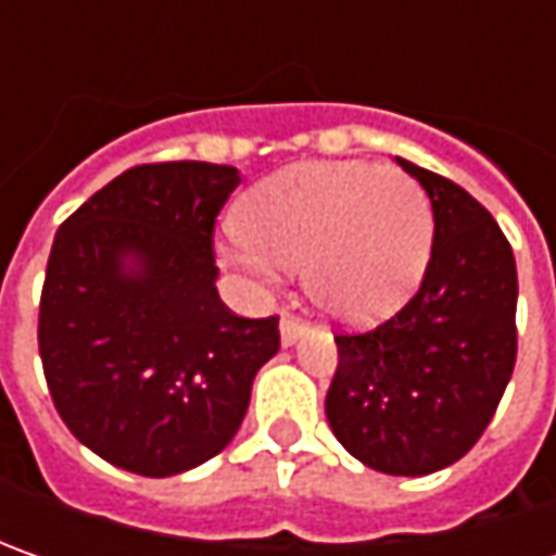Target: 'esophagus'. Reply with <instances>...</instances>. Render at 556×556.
I'll use <instances>...</instances> for the list:
<instances>
[{"mask_svg": "<svg viewBox=\"0 0 556 556\" xmlns=\"http://www.w3.org/2000/svg\"><path fill=\"white\" fill-rule=\"evenodd\" d=\"M278 331H281V343H285V346H293L296 340H303V337H306V325H300V321H293L290 315H285Z\"/></svg>", "mask_w": 556, "mask_h": 556, "instance_id": "obj_1", "label": "esophagus"}]
</instances>
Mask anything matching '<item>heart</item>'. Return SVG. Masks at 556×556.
Returning <instances> with one entry per match:
<instances>
[{
  "label": "heart",
  "instance_id": "heart-1",
  "mask_svg": "<svg viewBox=\"0 0 556 556\" xmlns=\"http://www.w3.org/2000/svg\"><path fill=\"white\" fill-rule=\"evenodd\" d=\"M433 213L402 169L300 163L260 182L238 206L219 260L271 285L303 268L309 300L343 325H374L405 306L424 278Z\"/></svg>",
  "mask_w": 556,
  "mask_h": 556
}]
</instances>
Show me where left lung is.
<instances>
[{"label": "left lung", "instance_id": "1", "mask_svg": "<svg viewBox=\"0 0 556 556\" xmlns=\"http://www.w3.org/2000/svg\"><path fill=\"white\" fill-rule=\"evenodd\" d=\"M433 206V250L405 309L340 333L325 415L365 467L427 477L464 458L517 362V263L498 223L460 185L402 161Z\"/></svg>", "mask_w": 556, "mask_h": 556}]
</instances>
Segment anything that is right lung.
Instances as JSON below:
<instances>
[{
	"label": "right lung",
	"mask_w": 556,
	"mask_h": 556,
	"mask_svg": "<svg viewBox=\"0 0 556 556\" xmlns=\"http://www.w3.org/2000/svg\"><path fill=\"white\" fill-rule=\"evenodd\" d=\"M235 166H136L54 235L39 355L54 408L98 458L176 477L219 455L278 353V318H238L216 290L213 223Z\"/></svg>",
	"instance_id": "obj_1"
}]
</instances>
